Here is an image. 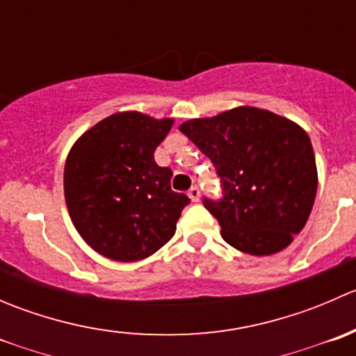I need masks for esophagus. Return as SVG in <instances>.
<instances>
[{
	"label": "esophagus",
	"instance_id": "obj_1",
	"mask_svg": "<svg viewBox=\"0 0 356 356\" xmlns=\"http://www.w3.org/2000/svg\"><path fill=\"white\" fill-rule=\"evenodd\" d=\"M188 195H189V198H191V201H195V203H196V201H200V196H201L200 188L193 186V188L188 191Z\"/></svg>",
	"mask_w": 356,
	"mask_h": 356
}]
</instances>
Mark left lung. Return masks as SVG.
I'll return each mask as SVG.
<instances>
[{
  "label": "left lung",
  "mask_w": 356,
  "mask_h": 356,
  "mask_svg": "<svg viewBox=\"0 0 356 356\" xmlns=\"http://www.w3.org/2000/svg\"><path fill=\"white\" fill-rule=\"evenodd\" d=\"M211 160L224 198L203 200L222 238L243 253L267 257L288 248L310 217L317 165L307 132L289 118L238 106L179 127Z\"/></svg>",
  "instance_id": "left-lung-1"
}]
</instances>
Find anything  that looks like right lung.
<instances>
[{"label": "right lung", "mask_w": 356, "mask_h": 356, "mask_svg": "<svg viewBox=\"0 0 356 356\" xmlns=\"http://www.w3.org/2000/svg\"><path fill=\"white\" fill-rule=\"evenodd\" d=\"M172 124L118 111L86 131L68 153V213L81 238L110 260L138 261L167 245L191 201L172 191V170L155 161Z\"/></svg>", "instance_id": "obj_1"}]
</instances>
